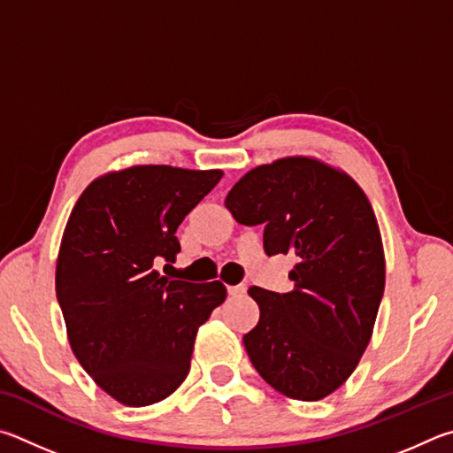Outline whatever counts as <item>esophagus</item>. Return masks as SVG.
<instances>
[{
	"label": "esophagus",
	"instance_id": "obj_1",
	"mask_svg": "<svg viewBox=\"0 0 453 453\" xmlns=\"http://www.w3.org/2000/svg\"><path fill=\"white\" fill-rule=\"evenodd\" d=\"M226 290L231 296H242L244 292H247V287H244V284H236V287H228Z\"/></svg>",
	"mask_w": 453,
	"mask_h": 453
}]
</instances>
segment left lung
Listing matches in <instances>:
<instances>
[{
  "instance_id": "8db88e82",
  "label": "left lung",
  "mask_w": 453,
  "mask_h": 453,
  "mask_svg": "<svg viewBox=\"0 0 453 453\" xmlns=\"http://www.w3.org/2000/svg\"><path fill=\"white\" fill-rule=\"evenodd\" d=\"M225 206L241 225H265L268 257H296L295 290H249L260 308L242 338L252 366L288 398H326L358 366L384 295V249L368 196L346 173L288 157L249 171Z\"/></svg>"
}]
</instances>
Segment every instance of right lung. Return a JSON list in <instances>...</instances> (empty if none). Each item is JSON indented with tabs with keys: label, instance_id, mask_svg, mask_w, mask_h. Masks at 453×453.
Masks as SVG:
<instances>
[{
	"label": "right lung",
	"instance_id": "right-lung-1",
	"mask_svg": "<svg viewBox=\"0 0 453 453\" xmlns=\"http://www.w3.org/2000/svg\"><path fill=\"white\" fill-rule=\"evenodd\" d=\"M220 171L141 165L93 180L63 233L55 292L71 350L101 390L125 406L171 395L190 370L196 330L225 303V284L171 280L182 219Z\"/></svg>",
	"mask_w": 453,
	"mask_h": 453
}]
</instances>
